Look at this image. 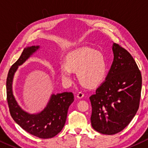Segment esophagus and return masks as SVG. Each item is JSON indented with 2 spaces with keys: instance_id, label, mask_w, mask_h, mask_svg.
Wrapping results in <instances>:
<instances>
[{
  "instance_id": "obj_1",
  "label": "esophagus",
  "mask_w": 148,
  "mask_h": 148,
  "mask_svg": "<svg viewBox=\"0 0 148 148\" xmlns=\"http://www.w3.org/2000/svg\"><path fill=\"white\" fill-rule=\"evenodd\" d=\"M84 96V94L82 92H79L77 94V98H82Z\"/></svg>"
}]
</instances>
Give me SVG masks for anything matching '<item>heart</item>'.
Listing matches in <instances>:
<instances>
[{
  "instance_id": "obj_1",
  "label": "heart",
  "mask_w": 148,
  "mask_h": 148,
  "mask_svg": "<svg viewBox=\"0 0 148 148\" xmlns=\"http://www.w3.org/2000/svg\"><path fill=\"white\" fill-rule=\"evenodd\" d=\"M77 71L81 84L87 87H96L103 82L107 73L104 56L90 48L75 50L69 54L65 62H60L59 72L62 80L71 82L73 71Z\"/></svg>"
}]
</instances>
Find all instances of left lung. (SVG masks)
<instances>
[{
    "mask_svg": "<svg viewBox=\"0 0 148 148\" xmlns=\"http://www.w3.org/2000/svg\"><path fill=\"white\" fill-rule=\"evenodd\" d=\"M114 60L106 79L90 97L93 129L105 135L120 132L138 110L142 77L133 56L118 44L112 46Z\"/></svg>",
    "mask_w": 148,
    "mask_h": 148,
    "instance_id": "8db88e82",
    "label": "left lung"
}]
</instances>
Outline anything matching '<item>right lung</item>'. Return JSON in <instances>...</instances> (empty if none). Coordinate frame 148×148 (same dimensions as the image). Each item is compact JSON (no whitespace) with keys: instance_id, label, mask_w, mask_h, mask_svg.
I'll use <instances>...</instances> for the list:
<instances>
[{"instance_id":"obj_1","label":"right lung","mask_w":148,"mask_h":148,"mask_svg":"<svg viewBox=\"0 0 148 148\" xmlns=\"http://www.w3.org/2000/svg\"><path fill=\"white\" fill-rule=\"evenodd\" d=\"M39 48V46H33L25 48L19 59L10 68L7 78V99L11 116L22 129L36 137L48 139L55 136L63 128L69 107L74 101L73 93L52 94L47 106L41 112L30 114L18 105L12 91L13 76L18 66Z\"/></svg>"}]
</instances>
